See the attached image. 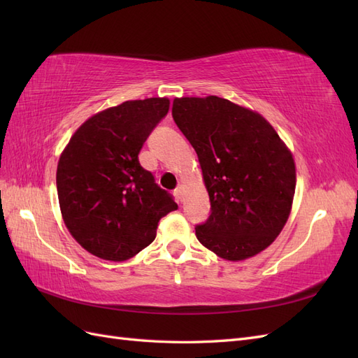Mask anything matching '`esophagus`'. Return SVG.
I'll return each instance as SVG.
<instances>
[{"label": "esophagus", "mask_w": 358, "mask_h": 358, "mask_svg": "<svg viewBox=\"0 0 358 358\" xmlns=\"http://www.w3.org/2000/svg\"><path fill=\"white\" fill-rule=\"evenodd\" d=\"M175 196H176V199H178L179 201H182V196H183V187H182V185H179V187L175 189Z\"/></svg>", "instance_id": "obj_1"}]
</instances>
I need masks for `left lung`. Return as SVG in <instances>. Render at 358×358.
<instances>
[{
	"mask_svg": "<svg viewBox=\"0 0 358 358\" xmlns=\"http://www.w3.org/2000/svg\"><path fill=\"white\" fill-rule=\"evenodd\" d=\"M171 115L196 149L209 192V218L196 225L199 242L230 262L262 252L291 210V152L262 115L220 96L176 99Z\"/></svg>",
	"mask_w": 358,
	"mask_h": 358,
	"instance_id": "1",
	"label": "left lung"
}]
</instances>
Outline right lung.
Returning a JSON list of instances; mask_svg holds the SVG:
<instances>
[{
    "label": "right lung",
    "mask_w": 358,
    "mask_h": 358,
    "mask_svg": "<svg viewBox=\"0 0 358 358\" xmlns=\"http://www.w3.org/2000/svg\"><path fill=\"white\" fill-rule=\"evenodd\" d=\"M167 99L125 101L90 117L58 162L59 208L69 231L86 251L124 262L154 242L162 216L176 210L138 162V152L166 117Z\"/></svg>",
    "instance_id": "obj_1"
}]
</instances>
